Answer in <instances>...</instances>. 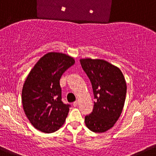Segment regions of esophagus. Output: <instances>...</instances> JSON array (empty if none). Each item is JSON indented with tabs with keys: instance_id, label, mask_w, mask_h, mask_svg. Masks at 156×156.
Masks as SVG:
<instances>
[{
	"instance_id": "1",
	"label": "esophagus",
	"mask_w": 156,
	"mask_h": 156,
	"mask_svg": "<svg viewBox=\"0 0 156 156\" xmlns=\"http://www.w3.org/2000/svg\"><path fill=\"white\" fill-rule=\"evenodd\" d=\"M78 102L77 101H75V102H73V105L74 106V107H77V106H78Z\"/></svg>"
}]
</instances>
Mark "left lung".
<instances>
[{
	"mask_svg": "<svg viewBox=\"0 0 156 156\" xmlns=\"http://www.w3.org/2000/svg\"><path fill=\"white\" fill-rule=\"evenodd\" d=\"M80 62L90 78L95 99L92 112L85 116V124L94 133H104L114 126L122 112L125 78L119 68L104 60L85 58Z\"/></svg>",
	"mask_w": 156,
	"mask_h": 156,
	"instance_id": "1",
	"label": "left lung"
}]
</instances>
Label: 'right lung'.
<instances>
[{"mask_svg":"<svg viewBox=\"0 0 156 156\" xmlns=\"http://www.w3.org/2000/svg\"><path fill=\"white\" fill-rule=\"evenodd\" d=\"M75 64L66 54L44 55L29 73L22 90L23 110L35 128L45 133L57 131L66 121L70 105L61 101L60 79Z\"/></svg>","mask_w":156,"mask_h":156,"instance_id":"obj_1","label":"right lung"}]
</instances>
